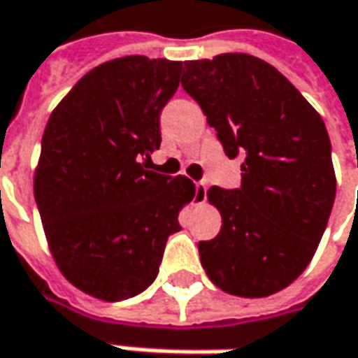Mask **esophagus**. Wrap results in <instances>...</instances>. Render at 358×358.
<instances>
[{
  "label": "esophagus",
  "mask_w": 358,
  "mask_h": 358,
  "mask_svg": "<svg viewBox=\"0 0 358 358\" xmlns=\"http://www.w3.org/2000/svg\"><path fill=\"white\" fill-rule=\"evenodd\" d=\"M206 192H208V184L206 182H196V196H194V200L198 203L206 202Z\"/></svg>",
  "instance_id": "obj_1"
}]
</instances>
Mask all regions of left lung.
<instances>
[{
  "instance_id": "left-lung-1",
  "label": "left lung",
  "mask_w": 358,
  "mask_h": 358,
  "mask_svg": "<svg viewBox=\"0 0 358 358\" xmlns=\"http://www.w3.org/2000/svg\"><path fill=\"white\" fill-rule=\"evenodd\" d=\"M182 87L224 152L243 158L240 188L208 190L222 229L198 243L202 267L229 295L285 289L313 259L335 202L323 118L278 69L245 53L186 61Z\"/></svg>"
}]
</instances>
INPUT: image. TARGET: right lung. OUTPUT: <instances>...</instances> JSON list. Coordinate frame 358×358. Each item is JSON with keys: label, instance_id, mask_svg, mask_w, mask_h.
Wrapping results in <instances>:
<instances>
[{"label": "right lung", "instance_id": "add662e5", "mask_svg": "<svg viewBox=\"0 0 358 358\" xmlns=\"http://www.w3.org/2000/svg\"><path fill=\"white\" fill-rule=\"evenodd\" d=\"M182 63L129 55L89 71L45 127L33 192L61 273L103 301L146 289L196 188L146 170Z\"/></svg>", "mask_w": 358, "mask_h": 358}]
</instances>
